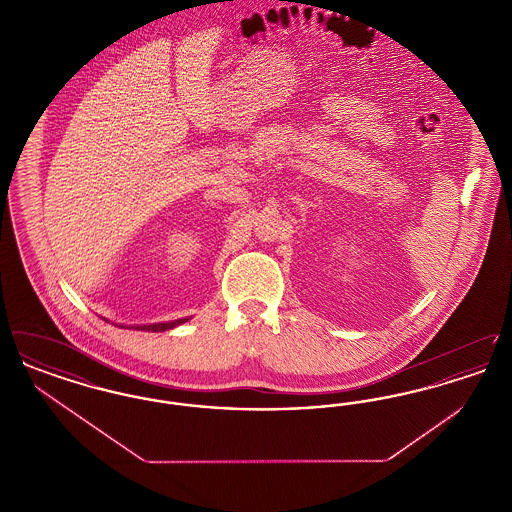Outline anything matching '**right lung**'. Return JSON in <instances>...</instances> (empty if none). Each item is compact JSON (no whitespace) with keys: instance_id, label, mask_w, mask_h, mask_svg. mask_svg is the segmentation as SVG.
I'll return each mask as SVG.
<instances>
[{"instance_id":"1","label":"right lung","mask_w":512,"mask_h":512,"mask_svg":"<svg viewBox=\"0 0 512 512\" xmlns=\"http://www.w3.org/2000/svg\"><path fill=\"white\" fill-rule=\"evenodd\" d=\"M190 318H178V320H169V322H157V324H140V326H124L121 328H134V330H144V332H165V330H172L184 322H188ZM119 326V324H117Z\"/></svg>"}]
</instances>
